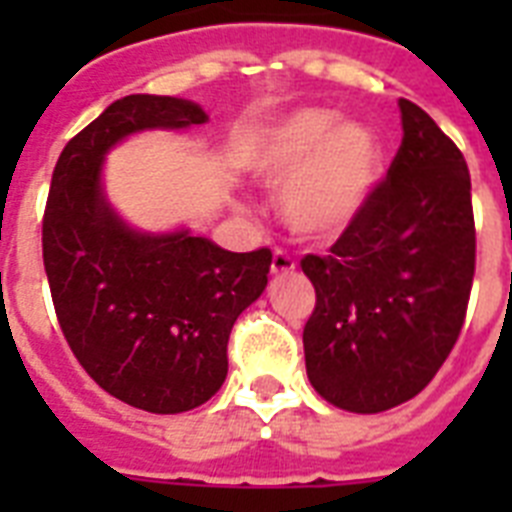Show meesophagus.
<instances>
[{
    "label": "esophagus",
    "mask_w": 512,
    "mask_h": 512,
    "mask_svg": "<svg viewBox=\"0 0 512 512\" xmlns=\"http://www.w3.org/2000/svg\"><path fill=\"white\" fill-rule=\"evenodd\" d=\"M295 271V263H292V257L287 252H281V249H273V260H271V276H284V273Z\"/></svg>",
    "instance_id": "obj_1"
}]
</instances>
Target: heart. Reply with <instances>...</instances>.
<instances>
[{"label":"heart","mask_w":512,"mask_h":512,"mask_svg":"<svg viewBox=\"0 0 512 512\" xmlns=\"http://www.w3.org/2000/svg\"><path fill=\"white\" fill-rule=\"evenodd\" d=\"M249 172L279 188V209L300 239H337L369 207L385 172L382 140L372 127L342 122L332 108H297L257 132Z\"/></svg>","instance_id":"heart-1"}]
</instances>
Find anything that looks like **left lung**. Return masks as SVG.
Segmentation results:
<instances>
[{"mask_svg": "<svg viewBox=\"0 0 512 512\" xmlns=\"http://www.w3.org/2000/svg\"><path fill=\"white\" fill-rule=\"evenodd\" d=\"M404 140L356 225L327 257H303L316 287L305 372L324 401L377 414L414 398L460 337L476 271L470 172L412 100Z\"/></svg>", "mask_w": 512, "mask_h": 512, "instance_id": "obj_1", "label": "left lung"}]
</instances>
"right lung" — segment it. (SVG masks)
Here are the masks:
<instances>
[{
  "label": "right lung",
  "instance_id": "1",
  "mask_svg": "<svg viewBox=\"0 0 512 512\" xmlns=\"http://www.w3.org/2000/svg\"><path fill=\"white\" fill-rule=\"evenodd\" d=\"M204 122V108L185 98L114 100L68 140L44 209V271L68 345L106 393L151 414L191 412L215 396L233 324L271 271V249L228 252L191 228L143 231L108 201L111 148Z\"/></svg>",
  "mask_w": 512,
  "mask_h": 512
}]
</instances>
